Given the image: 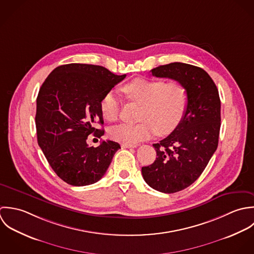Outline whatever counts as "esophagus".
Wrapping results in <instances>:
<instances>
[{
  "label": "esophagus",
  "mask_w": 254,
  "mask_h": 254,
  "mask_svg": "<svg viewBox=\"0 0 254 254\" xmlns=\"http://www.w3.org/2000/svg\"><path fill=\"white\" fill-rule=\"evenodd\" d=\"M122 147L123 148H135L137 147L136 144H127V143H123L122 144Z\"/></svg>",
  "instance_id": "obj_1"
}]
</instances>
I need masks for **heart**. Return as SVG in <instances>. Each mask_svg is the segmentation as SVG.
Returning a JSON list of instances; mask_svg holds the SVG:
<instances>
[{
    "label": "heart",
    "mask_w": 254,
    "mask_h": 254,
    "mask_svg": "<svg viewBox=\"0 0 254 254\" xmlns=\"http://www.w3.org/2000/svg\"><path fill=\"white\" fill-rule=\"evenodd\" d=\"M128 101L139 104L137 124H121L110 129V137L116 141L136 144L153 136L167 135L181 124L189 103L186 85L177 79L165 82L158 78H134L122 86ZM121 104L113 91H108L100 101L104 119L115 122L119 118Z\"/></svg>",
    "instance_id": "b5f03b06"
}]
</instances>
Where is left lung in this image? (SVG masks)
Masks as SVG:
<instances>
[{
	"instance_id": "8db88e82",
	"label": "left lung",
	"mask_w": 254,
	"mask_h": 254,
	"mask_svg": "<svg viewBox=\"0 0 254 254\" xmlns=\"http://www.w3.org/2000/svg\"><path fill=\"white\" fill-rule=\"evenodd\" d=\"M153 76L182 81L189 92L185 116L166 138L154 143L156 160L142 167L146 184L164 193L181 191L202 174L216 151L221 127V101L216 84L201 67L171 63L151 69Z\"/></svg>"
}]
</instances>
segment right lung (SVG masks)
Instances as JSON below:
<instances>
[{"label":"right lung","mask_w":254,"mask_h":254,"mask_svg":"<svg viewBox=\"0 0 254 254\" xmlns=\"http://www.w3.org/2000/svg\"><path fill=\"white\" fill-rule=\"evenodd\" d=\"M101 65L67 64L56 67L43 82L36 100L37 140L60 179L83 187L98 182L121 146L112 140L88 146L89 134L100 138L104 124L102 97L121 82Z\"/></svg>","instance_id":"right-lung-1"}]
</instances>
